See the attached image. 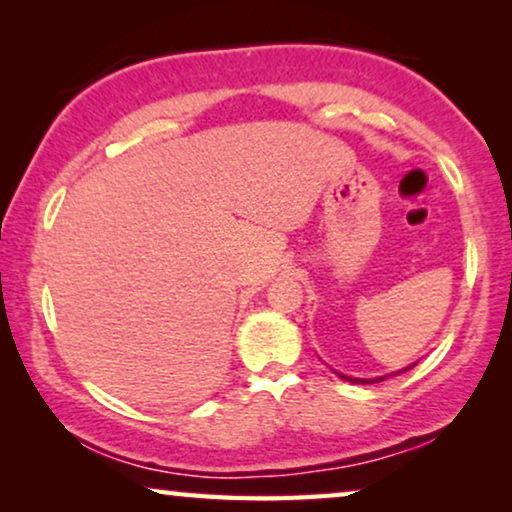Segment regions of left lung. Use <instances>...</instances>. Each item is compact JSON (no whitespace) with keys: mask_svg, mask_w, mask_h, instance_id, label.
Returning <instances> with one entry per match:
<instances>
[{"mask_svg":"<svg viewBox=\"0 0 512 512\" xmlns=\"http://www.w3.org/2000/svg\"><path fill=\"white\" fill-rule=\"evenodd\" d=\"M340 377H342V380H347V382H361V384H373V382H380L382 380V377H375V380H356V377H345V375H340Z\"/></svg>","mask_w":512,"mask_h":512,"instance_id":"8db88e82","label":"left lung"}]
</instances>
